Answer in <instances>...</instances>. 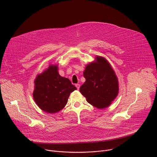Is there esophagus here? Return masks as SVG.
<instances>
[{"instance_id":"34e87169","label":"esophagus","mask_w":157,"mask_h":157,"mask_svg":"<svg viewBox=\"0 0 157 157\" xmlns=\"http://www.w3.org/2000/svg\"><path fill=\"white\" fill-rule=\"evenodd\" d=\"M75 86H76V87H77L78 89H79V87H80V84H76Z\"/></svg>"}]
</instances>
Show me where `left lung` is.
<instances>
[{"label":"left lung","instance_id":"1","mask_svg":"<svg viewBox=\"0 0 157 157\" xmlns=\"http://www.w3.org/2000/svg\"><path fill=\"white\" fill-rule=\"evenodd\" d=\"M83 76L86 81L80 87L79 91L93 106L105 108L118 95L117 78L104 58L96 56V61L86 66Z\"/></svg>","mask_w":157,"mask_h":157}]
</instances>
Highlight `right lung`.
<instances>
[{"mask_svg":"<svg viewBox=\"0 0 157 157\" xmlns=\"http://www.w3.org/2000/svg\"><path fill=\"white\" fill-rule=\"evenodd\" d=\"M58 69L57 65L50 64L35 79L34 101L42 110L50 114L63 109L71 93L76 89L69 79L59 75Z\"/></svg>","mask_w":157,"mask_h":157,"instance_id":"right-lung-1","label":"right lung"}]
</instances>
